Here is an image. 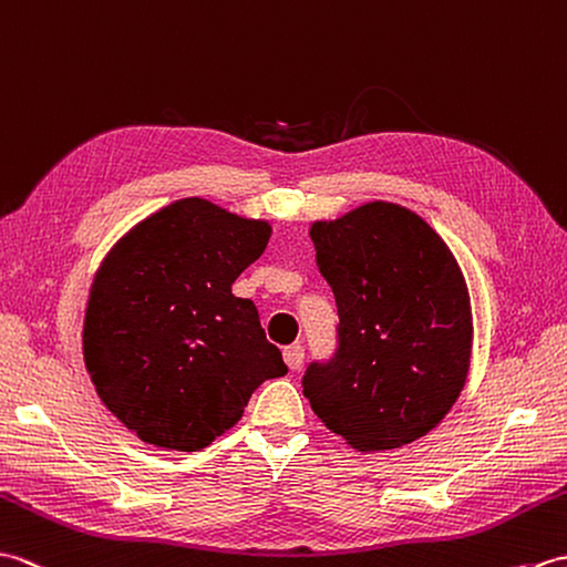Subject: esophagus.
<instances>
[{"instance_id":"esophagus-1","label":"esophagus","mask_w":567,"mask_h":567,"mask_svg":"<svg viewBox=\"0 0 567 567\" xmlns=\"http://www.w3.org/2000/svg\"><path fill=\"white\" fill-rule=\"evenodd\" d=\"M303 357H306V351H303V347H300V344H293V347H286L284 349V361H286V367L291 369V371H298L300 367H303Z\"/></svg>"}]
</instances>
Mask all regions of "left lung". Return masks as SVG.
I'll return each mask as SVG.
<instances>
[{
  "mask_svg": "<svg viewBox=\"0 0 567 567\" xmlns=\"http://www.w3.org/2000/svg\"><path fill=\"white\" fill-rule=\"evenodd\" d=\"M308 233L337 300L339 351L308 369L303 395L361 454L417 442L471 371L473 310L458 259L430 223L390 200L312 220Z\"/></svg>",
  "mask_w": 567,
  "mask_h": 567,
  "instance_id": "1",
  "label": "left lung"
}]
</instances>
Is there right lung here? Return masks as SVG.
<instances>
[{
	"mask_svg": "<svg viewBox=\"0 0 567 567\" xmlns=\"http://www.w3.org/2000/svg\"><path fill=\"white\" fill-rule=\"evenodd\" d=\"M271 223L188 196L150 213L99 264L82 354L96 395L141 442L200 451L243 420L251 393L286 373L257 308L233 284Z\"/></svg>",
	"mask_w": 567,
	"mask_h": 567,
	"instance_id": "right-lung-1",
	"label": "right lung"
}]
</instances>
